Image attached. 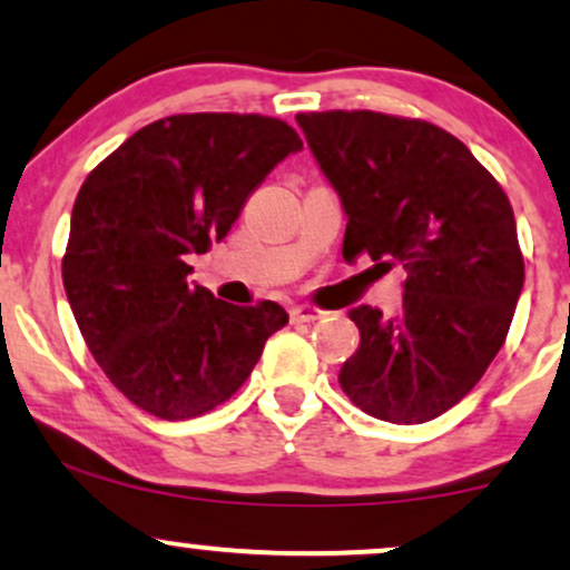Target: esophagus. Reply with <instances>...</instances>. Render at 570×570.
<instances>
[{"label": "esophagus", "mask_w": 570, "mask_h": 570, "mask_svg": "<svg viewBox=\"0 0 570 570\" xmlns=\"http://www.w3.org/2000/svg\"><path fill=\"white\" fill-rule=\"evenodd\" d=\"M326 311L318 305H294L292 307V318L294 322H318V318H324Z\"/></svg>", "instance_id": "esophagus-1"}]
</instances>
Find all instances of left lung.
<instances>
[{
	"label": "left lung",
	"instance_id": "1",
	"mask_svg": "<svg viewBox=\"0 0 570 570\" xmlns=\"http://www.w3.org/2000/svg\"><path fill=\"white\" fill-rule=\"evenodd\" d=\"M297 122L348 217L345 263L367 254L407 271L396 316L348 311L362 343L340 385L372 417L426 423L480 383L507 340L525 281L512 203L434 122L370 109Z\"/></svg>",
	"mask_w": 570,
	"mask_h": 570
}]
</instances>
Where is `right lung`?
<instances>
[{
  "mask_svg": "<svg viewBox=\"0 0 570 570\" xmlns=\"http://www.w3.org/2000/svg\"><path fill=\"white\" fill-rule=\"evenodd\" d=\"M303 147L278 117L193 112L136 130L77 193L61 273L104 375L136 407L187 421L227 402L289 322L187 281V254L230 233L248 195Z\"/></svg>",
  "mask_w": 570,
  "mask_h": 570,
  "instance_id": "add662e5",
  "label": "right lung"
}]
</instances>
